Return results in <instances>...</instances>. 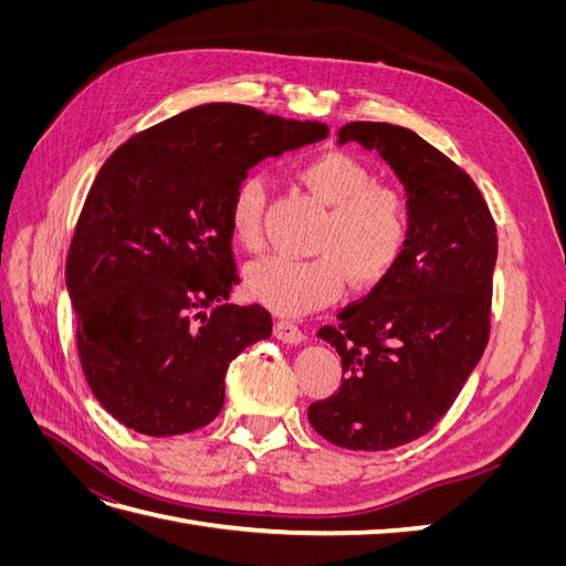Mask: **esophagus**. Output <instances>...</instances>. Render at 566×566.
<instances>
[{
	"label": "esophagus",
	"instance_id": "esophagus-1",
	"mask_svg": "<svg viewBox=\"0 0 566 566\" xmlns=\"http://www.w3.org/2000/svg\"><path fill=\"white\" fill-rule=\"evenodd\" d=\"M273 335L287 342V345H300V342H304V337H306L300 325H295L293 321H285V318H279L276 325H273Z\"/></svg>",
	"mask_w": 566,
	"mask_h": 566
}]
</instances>
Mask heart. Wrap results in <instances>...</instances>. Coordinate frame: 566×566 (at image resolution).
<instances>
[{
	"instance_id": "b5f03b06",
	"label": "heart",
	"mask_w": 566,
	"mask_h": 566,
	"mask_svg": "<svg viewBox=\"0 0 566 566\" xmlns=\"http://www.w3.org/2000/svg\"><path fill=\"white\" fill-rule=\"evenodd\" d=\"M302 184L328 205L310 260L266 256L248 266V293L283 316H302L333 302L345 279L354 290L378 287L399 266L410 241L413 214L408 196L375 184L373 169L347 150H325L300 169ZM266 181L250 175L233 188L229 229L233 241L254 252L264 243Z\"/></svg>"
}]
</instances>
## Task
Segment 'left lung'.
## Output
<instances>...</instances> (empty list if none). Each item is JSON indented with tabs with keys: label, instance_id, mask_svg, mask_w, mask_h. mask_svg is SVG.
<instances>
[{
	"label": "left lung",
	"instance_id": "8db88e82",
	"mask_svg": "<svg viewBox=\"0 0 566 566\" xmlns=\"http://www.w3.org/2000/svg\"><path fill=\"white\" fill-rule=\"evenodd\" d=\"M337 139L387 160L413 229L399 266L318 331L342 358V382L310 406V422L335 447L389 451L430 432L482 358L499 235L470 175L416 132L349 123Z\"/></svg>",
	"mask_w": 566,
	"mask_h": 566
}]
</instances>
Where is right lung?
Here are the masks:
<instances>
[{
    "label": "right lung",
    "mask_w": 566,
    "mask_h": 566,
    "mask_svg": "<svg viewBox=\"0 0 566 566\" xmlns=\"http://www.w3.org/2000/svg\"><path fill=\"white\" fill-rule=\"evenodd\" d=\"M328 136L241 104L153 125L98 169L65 262L82 373L134 432L200 430L224 406L229 364L271 335L260 304H227L238 281L229 202L248 169Z\"/></svg>",
    "instance_id": "obj_1"
}]
</instances>
